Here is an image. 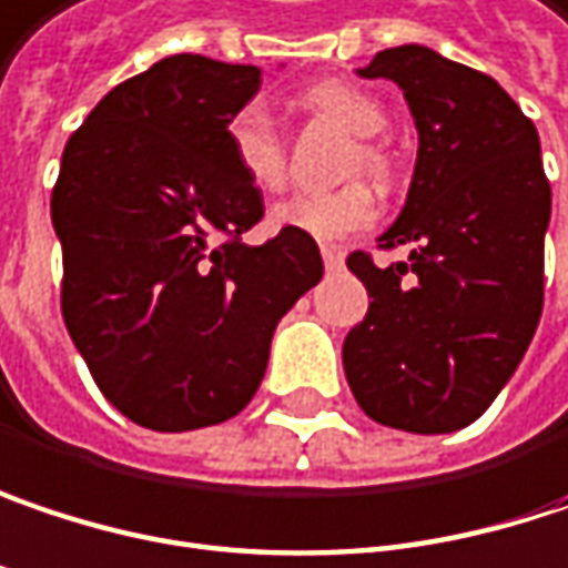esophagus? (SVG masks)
Listing matches in <instances>:
<instances>
[{"mask_svg":"<svg viewBox=\"0 0 568 568\" xmlns=\"http://www.w3.org/2000/svg\"><path fill=\"white\" fill-rule=\"evenodd\" d=\"M322 260H325V270H332V273L344 266V253L337 246H322Z\"/></svg>","mask_w":568,"mask_h":568,"instance_id":"esophagus-1","label":"esophagus"}]
</instances>
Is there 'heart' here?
<instances>
[{
	"mask_svg": "<svg viewBox=\"0 0 568 568\" xmlns=\"http://www.w3.org/2000/svg\"><path fill=\"white\" fill-rule=\"evenodd\" d=\"M308 106L335 120L337 126L374 139L387 130V110L354 83L325 80L305 93ZM227 145L240 175L260 191H280L285 184V152L280 130L263 103H246L227 123ZM357 165L371 175L387 172V159L374 145L357 149ZM276 231H295L312 240H344L377 221V201L364 184H347L337 191H305L276 204L270 214Z\"/></svg>",
	"mask_w": 568,
	"mask_h": 568,
	"instance_id": "b5f03b06",
	"label": "heart"
}]
</instances>
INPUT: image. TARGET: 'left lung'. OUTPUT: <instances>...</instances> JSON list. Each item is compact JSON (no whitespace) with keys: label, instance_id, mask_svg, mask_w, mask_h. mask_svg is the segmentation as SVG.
I'll return each mask as SVG.
<instances>
[{"label":"left lung","instance_id":"left-lung-1","mask_svg":"<svg viewBox=\"0 0 568 568\" xmlns=\"http://www.w3.org/2000/svg\"><path fill=\"white\" fill-rule=\"evenodd\" d=\"M357 74L403 90L419 149L381 236L409 260L347 256L374 302L344 337V374L374 423L455 433L494 403L540 325L552 211L540 135L497 80L426 44L387 48Z\"/></svg>","mask_w":568,"mask_h":568}]
</instances>
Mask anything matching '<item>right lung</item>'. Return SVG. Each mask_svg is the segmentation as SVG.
Returning <instances> with one entry per match:
<instances>
[{
    "instance_id": "obj_1",
    "label": "right lung",
    "mask_w": 568,
    "mask_h": 568,
    "mask_svg": "<svg viewBox=\"0 0 568 568\" xmlns=\"http://www.w3.org/2000/svg\"><path fill=\"white\" fill-rule=\"evenodd\" d=\"M256 90L253 64L162 58L113 87L61 155L64 325L103 396L155 433L236 416L280 318L325 273L305 233L240 240L263 194L233 165L227 123Z\"/></svg>"
}]
</instances>
